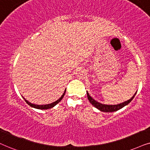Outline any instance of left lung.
<instances>
[{
  "label": "left lung",
  "instance_id": "8db88e82",
  "mask_svg": "<svg viewBox=\"0 0 150 150\" xmlns=\"http://www.w3.org/2000/svg\"><path fill=\"white\" fill-rule=\"evenodd\" d=\"M86 93H87V97H88L89 102L92 104V105H93L95 107L97 108V109H99L100 111H103V112H113V111H116L117 110L122 109V108L124 107L125 106L127 105L128 104L134 99V96H136V93L134 95L133 97L131 98V99L127 100V101H125L122 102V103L118 104V105H104V104L100 103V102H97L96 100H95L93 98L91 97L90 95L88 94V93L87 91H86Z\"/></svg>",
  "mask_w": 150,
  "mask_h": 150
}]
</instances>
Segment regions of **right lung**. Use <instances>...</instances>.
<instances>
[{
    "mask_svg": "<svg viewBox=\"0 0 150 150\" xmlns=\"http://www.w3.org/2000/svg\"><path fill=\"white\" fill-rule=\"evenodd\" d=\"M65 93H66V90H65V91H64V93H63V95H62V96H61V98H59V99H58L55 102H52V103L48 104V105H35V104H33V103H31V102H28V100H26V99H25L23 97V99L25 100V101L26 102V103H27L28 105H29L30 107H33V108H35V109H50V108L54 107L56 105H57L59 102L62 100V98H64V95H65Z\"/></svg>",
    "mask_w": 150,
    "mask_h": 150,
    "instance_id": "1",
    "label": "right lung"
}]
</instances>
